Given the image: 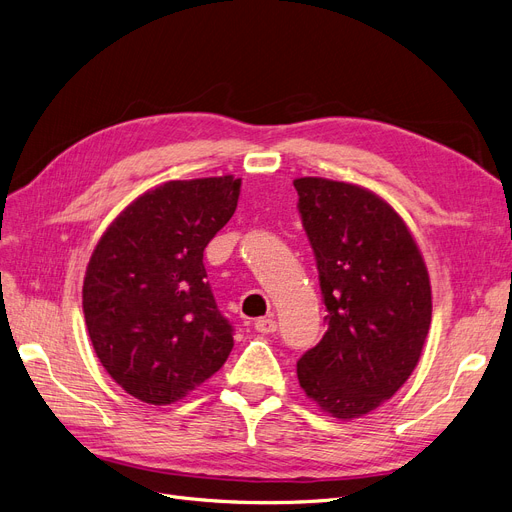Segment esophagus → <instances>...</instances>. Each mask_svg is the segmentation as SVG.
I'll use <instances>...</instances> for the list:
<instances>
[{
	"label": "esophagus",
	"instance_id": "34e87169",
	"mask_svg": "<svg viewBox=\"0 0 512 512\" xmlns=\"http://www.w3.org/2000/svg\"><path fill=\"white\" fill-rule=\"evenodd\" d=\"M276 320L274 318H259L255 322V330L261 332V335H272V332H276Z\"/></svg>",
	"mask_w": 512,
	"mask_h": 512
}]
</instances>
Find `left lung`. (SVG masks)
<instances>
[{
  "instance_id": "left-lung-1",
  "label": "left lung",
  "mask_w": 512,
  "mask_h": 512,
  "mask_svg": "<svg viewBox=\"0 0 512 512\" xmlns=\"http://www.w3.org/2000/svg\"><path fill=\"white\" fill-rule=\"evenodd\" d=\"M293 184L328 326L297 362L299 385L324 412L358 418L393 397L418 364L431 326L429 274L383 198L324 177Z\"/></svg>"
}]
</instances>
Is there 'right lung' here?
Segmentation results:
<instances>
[{"mask_svg":"<svg viewBox=\"0 0 512 512\" xmlns=\"http://www.w3.org/2000/svg\"><path fill=\"white\" fill-rule=\"evenodd\" d=\"M238 194L232 175L154 188L108 226L87 265L83 314L98 360L146 404L186 397L234 347L203 251L234 215Z\"/></svg>","mask_w":512,"mask_h":512,"instance_id":"obj_1","label":"right lung"}]
</instances>
